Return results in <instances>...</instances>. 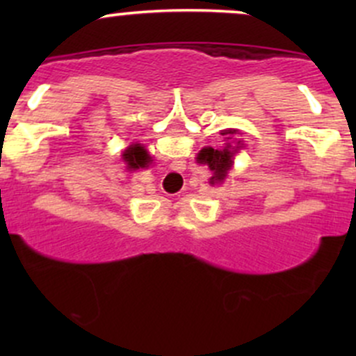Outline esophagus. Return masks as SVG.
Wrapping results in <instances>:
<instances>
[{"mask_svg":"<svg viewBox=\"0 0 356 356\" xmlns=\"http://www.w3.org/2000/svg\"><path fill=\"white\" fill-rule=\"evenodd\" d=\"M161 179H163L165 184L170 186L172 189H177L179 186L182 184V177H181V174H177V172H168V174H165V177H161Z\"/></svg>","mask_w":356,"mask_h":356,"instance_id":"obj_1","label":"esophagus"}]
</instances>
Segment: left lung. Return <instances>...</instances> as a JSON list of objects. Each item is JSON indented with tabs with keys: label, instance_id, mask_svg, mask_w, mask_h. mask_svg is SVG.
Returning a JSON list of instances; mask_svg holds the SVG:
<instances>
[{
	"label": "left lung",
	"instance_id": "8db88e82",
	"mask_svg": "<svg viewBox=\"0 0 356 356\" xmlns=\"http://www.w3.org/2000/svg\"><path fill=\"white\" fill-rule=\"evenodd\" d=\"M225 134H234V132H225ZM231 139V138H227ZM236 148H232L231 143H225L224 148L213 149V148H203L198 155L200 163H207L210 170L213 172V177L210 179L211 184L215 182L224 181L225 174L229 168L232 167V155H234Z\"/></svg>",
	"mask_w": 356,
	"mask_h": 356
}]
</instances>
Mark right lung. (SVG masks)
Returning a JSON list of instances; mask_svg holds the SVG:
<instances>
[{"label": "right lung", "instance_id": "add662e5", "mask_svg": "<svg viewBox=\"0 0 356 356\" xmlns=\"http://www.w3.org/2000/svg\"><path fill=\"white\" fill-rule=\"evenodd\" d=\"M124 160L127 161L129 168H143L149 163V155L145 148L141 146H131V148L125 149L124 153Z\"/></svg>", "mask_w": 356, "mask_h": 356}]
</instances>
